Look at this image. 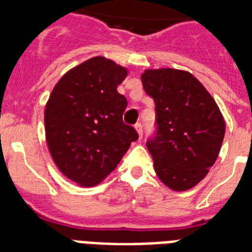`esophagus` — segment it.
<instances>
[{
	"instance_id": "34e87169",
	"label": "esophagus",
	"mask_w": 252,
	"mask_h": 252,
	"mask_svg": "<svg viewBox=\"0 0 252 252\" xmlns=\"http://www.w3.org/2000/svg\"><path fill=\"white\" fill-rule=\"evenodd\" d=\"M134 128H136L138 136H140V138H141L142 137V133H144V126H142V123H136V126H134Z\"/></svg>"
}]
</instances>
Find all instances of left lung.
<instances>
[{
  "mask_svg": "<svg viewBox=\"0 0 252 252\" xmlns=\"http://www.w3.org/2000/svg\"><path fill=\"white\" fill-rule=\"evenodd\" d=\"M141 81L156 104V130L146 148L158 178L174 191L195 187L215 165L225 136L217 103L184 70H145Z\"/></svg>",
  "mask_w": 252,
  "mask_h": 252,
  "instance_id": "8db88e82",
  "label": "left lung"
}]
</instances>
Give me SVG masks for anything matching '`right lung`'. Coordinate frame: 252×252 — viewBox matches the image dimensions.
<instances>
[{
  "instance_id": "right-lung-1",
  "label": "right lung",
  "mask_w": 252,
  "mask_h": 252,
  "mask_svg": "<svg viewBox=\"0 0 252 252\" xmlns=\"http://www.w3.org/2000/svg\"><path fill=\"white\" fill-rule=\"evenodd\" d=\"M126 69L93 57L69 70L45 106L49 153L66 178L95 186L114 171L138 133L123 122L126 98L118 86Z\"/></svg>"
}]
</instances>
